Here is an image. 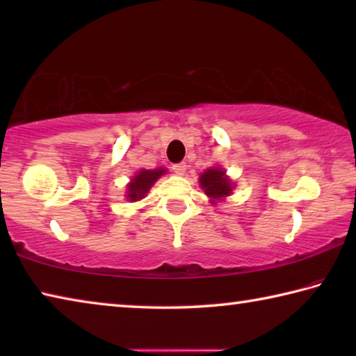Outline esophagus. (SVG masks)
I'll list each match as a JSON object with an SVG mask.
<instances>
[{"label":"esophagus","mask_w":356,"mask_h":356,"mask_svg":"<svg viewBox=\"0 0 356 356\" xmlns=\"http://www.w3.org/2000/svg\"><path fill=\"white\" fill-rule=\"evenodd\" d=\"M172 171L177 174V176H184L185 171H186V165L185 163H176L172 165Z\"/></svg>","instance_id":"esophagus-1"}]
</instances>
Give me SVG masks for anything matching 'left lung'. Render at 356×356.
<instances>
[{"instance_id": "left-lung-1", "label": "left lung", "mask_w": 356, "mask_h": 356, "mask_svg": "<svg viewBox=\"0 0 356 356\" xmlns=\"http://www.w3.org/2000/svg\"><path fill=\"white\" fill-rule=\"evenodd\" d=\"M200 184L212 204L225 200L226 196L231 195L234 188L232 180L226 176V171L222 168H210V170L204 171L200 176Z\"/></svg>"}]
</instances>
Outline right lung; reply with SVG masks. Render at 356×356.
Masks as SVG:
<instances>
[{
    "label": "right lung",
    "mask_w": 356,
    "mask_h": 356,
    "mask_svg": "<svg viewBox=\"0 0 356 356\" xmlns=\"http://www.w3.org/2000/svg\"><path fill=\"white\" fill-rule=\"evenodd\" d=\"M166 172L165 168H156V170H143L131 179V182L127 186V200L135 202L143 200L147 195L150 186L159 180Z\"/></svg>",
    "instance_id": "1"
}]
</instances>
